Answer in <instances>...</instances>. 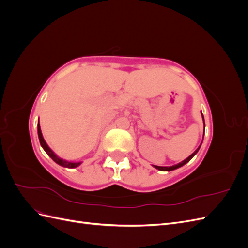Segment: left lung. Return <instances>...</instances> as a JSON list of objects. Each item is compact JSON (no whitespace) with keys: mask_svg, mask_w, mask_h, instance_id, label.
Here are the masks:
<instances>
[{"mask_svg":"<svg viewBox=\"0 0 248 248\" xmlns=\"http://www.w3.org/2000/svg\"><path fill=\"white\" fill-rule=\"evenodd\" d=\"M202 120H204V117H202ZM204 126H205V121H204ZM202 139H204V137H202ZM201 145H202V144H201ZM200 147H201V146H200ZM200 147H199V148L196 150V151H194L189 157H187V158H186L185 160H183L182 162H180V163L176 164V166H171V167H157V166H154V168L157 169V170H163V171H164V170H166V171H170V170H176V169H178V168H181L182 166H184L185 163L188 162V161L192 158V157L198 153V151L200 150Z\"/></svg>","mask_w":248,"mask_h":248,"instance_id":"left-lung-1","label":"left lung"}]
</instances>
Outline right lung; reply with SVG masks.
<instances>
[{
  "label": "right lung",
  "instance_id": "obj_1",
  "mask_svg": "<svg viewBox=\"0 0 248 248\" xmlns=\"http://www.w3.org/2000/svg\"><path fill=\"white\" fill-rule=\"evenodd\" d=\"M38 138H39V140H40V145L41 147L44 149V151H46L47 153V155L50 157V158L54 160L55 162H57L58 164H60V166L62 167H65V168H69V169H73V168H77L78 167L79 164L81 162H70V161H66L62 158H60V157H58L54 152H52V150L47 146V144L46 142V140H44L43 137H42V133H41V129H40V125L38 123Z\"/></svg>",
  "mask_w": 248,
  "mask_h": 248
}]
</instances>
